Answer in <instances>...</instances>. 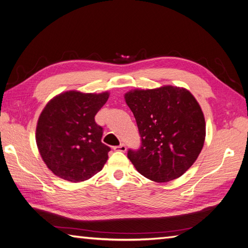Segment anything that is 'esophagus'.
Instances as JSON below:
<instances>
[{"instance_id":"esophagus-1","label":"esophagus","mask_w":248,"mask_h":248,"mask_svg":"<svg viewBox=\"0 0 248 248\" xmlns=\"http://www.w3.org/2000/svg\"><path fill=\"white\" fill-rule=\"evenodd\" d=\"M114 151H117V152H125V151H126V146H125L124 143H120L119 145L114 146Z\"/></svg>"}]
</instances>
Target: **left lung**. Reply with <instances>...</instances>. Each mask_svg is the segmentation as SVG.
Returning a JSON list of instances; mask_svg holds the SVG:
<instances>
[{
    "instance_id": "1",
    "label": "left lung",
    "mask_w": 248,
    "mask_h": 248,
    "mask_svg": "<svg viewBox=\"0 0 248 248\" xmlns=\"http://www.w3.org/2000/svg\"><path fill=\"white\" fill-rule=\"evenodd\" d=\"M125 102L135 116L141 145L128 151L137 170L152 181L180 178L199 157L206 137L201 106L188 90L173 86L134 90Z\"/></svg>"
}]
</instances>
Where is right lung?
<instances>
[{
    "mask_svg": "<svg viewBox=\"0 0 248 248\" xmlns=\"http://www.w3.org/2000/svg\"><path fill=\"white\" fill-rule=\"evenodd\" d=\"M109 97L66 91L49 101L39 116L36 143L42 160L59 178L83 182L102 170L111 148L102 142L94 116Z\"/></svg>",
    "mask_w": 248,
    "mask_h": 248,
    "instance_id": "obj_1",
    "label": "right lung"
}]
</instances>
